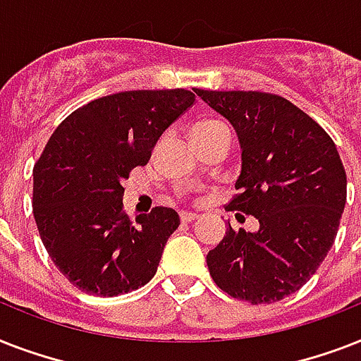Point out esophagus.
<instances>
[{
	"mask_svg": "<svg viewBox=\"0 0 361 361\" xmlns=\"http://www.w3.org/2000/svg\"><path fill=\"white\" fill-rule=\"evenodd\" d=\"M181 221L183 223H192V221L198 219V214H191V212H181Z\"/></svg>",
	"mask_w": 361,
	"mask_h": 361,
	"instance_id": "esophagus-1",
	"label": "esophagus"
}]
</instances>
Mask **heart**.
Listing matches in <instances>:
<instances>
[{"label": "heart", "mask_w": 361, "mask_h": 361, "mask_svg": "<svg viewBox=\"0 0 361 361\" xmlns=\"http://www.w3.org/2000/svg\"><path fill=\"white\" fill-rule=\"evenodd\" d=\"M217 125H221V123H217V121H198V123L192 127V133L208 130V129H212V127H217Z\"/></svg>", "instance_id": "obj_1"}]
</instances>
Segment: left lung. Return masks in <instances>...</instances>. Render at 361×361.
<instances>
[{"label": "left lung", "instance_id": "obj_1", "mask_svg": "<svg viewBox=\"0 0 361 361\" xmlns=\"http://www.w3.org/2000/svg\"><path fill=\"white\" fill-rule=\"evenodd\" d=\"M231 121L240 140V195L226 209L258 219L206 257L209 275L232 298L274 303L300 290L337 236L347 174L330 135L285 97L262 92L195 90Z\"/></svg>", "mask_w": 361, "mask_h": 361}]
</instances>
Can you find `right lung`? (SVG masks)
<instances>
[{"mask_svg": "<svg viewBox=\"0 0 361 361\" xmlns=\"http://www.w3.org/2000/svg\"><path fill=\"white\" fill-rule=\"evenodd\" d=\"M195 103L187 90H136L95 99L67 116L33 169V215L56 268L82 292L118 296L157 271L172 208L129 219L123 185L147 164L159 136Z\"/></svg>", "mask_w": 361, "mask_h": 361, "instance_id": "right-lung-1", "label": "right lung"}]
</instances>
